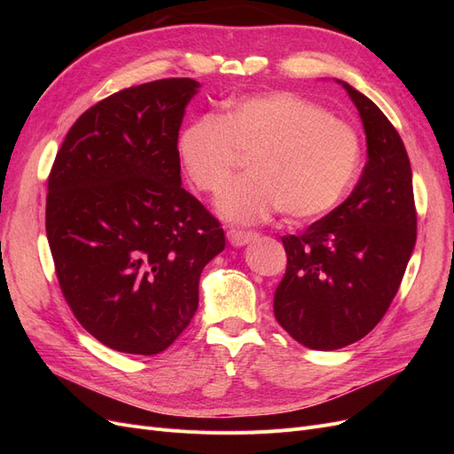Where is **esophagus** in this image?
Segmentation results:
<instances>
[{
  "instance_id": "obj_1",
  "label": "esophagus",
  "mask_w": 454,
  "mask_h": 454,
  "mask_svg": "<svg viewBox=\"0 0 454 454\" xmlns=\"http://www.w3.org/2000/svg\"><path fill=\"white\" fill-rule=\"evenodd\" d=\"M255 239H257V235L252 231H235V229L227 231V240L231 242V246H237V248L254 242Z\"/></svg>"
}]
</instances>
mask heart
<instances>
[{
	"mask_svg": "<svg viewBox=\"0 0 454 454\" xmlns=\"http://www.w3.org/2000/svg\"><path fill=\"white\" fill-rule=\"evenodd\" d=\"M182 167L197 189L217 195L248 157V176L217 200L231 223L252 225L278 208L294 219L329 212L360 167V136L348 122L294 92L231 102L222 117L189 122L177 140Z\"/></svg>",
	"mask_w": 454,
	"mask_h": 454,
	"instance_id": "obj_1",
	"label": "heart"
}]
</instances>
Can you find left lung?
Wrapping results in <instances>:
<instances>
[{
  "instance_id": "left-lung-1",
  "label": "left lung",
  "mask_w": 454,
  "mask_h": 454,
  "mask_svg": "<svg viewBox=\"0 0 454 454\" xmlns=\"http://www.w3.org/2000/svg\"><path fill=\"white\" fill-rule=\"evenodd\" d=\"M362 119L367 162L348 199L303 235L284 237L274 316L301 345L337 350L373 329L417 242L413 172L400 134L365 94L335 79Z\"/></svg>"
}]
</instances>
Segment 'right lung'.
I'll list each match as a JSON object with an SVG mask.
<instances>
[{
  "label": "right lung",
  "instance_id": "obj_1",
  "mask_svg": "<svg viewBox=\"0 0 454 454\" xmlns=\"http://www.w3.org/2000/svg\"><path fill=\"white\" fill-rule=\"evenodd\" d=\"M195 79H159L92 106L49 176L45 227L62 294L102 345L167 350L199 309L202 269L225 248L182 187L180 134Z\"/></svg>",
  "mask_w": 454,
  "mask_h": 454
}]
</instances>
